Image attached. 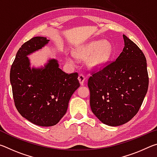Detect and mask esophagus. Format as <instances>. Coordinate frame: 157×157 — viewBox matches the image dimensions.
I'll list each match as a JSON object with an SVG mask.
<instances>
[{
	"label": "esophagus",
	"mask_w": 157,
	"mask_h": 157,
	"mask_svg": "<svg viewBox=\"0 0 157 157\" xmlns=\"http://www.w3.org/2000/svg\"><path fill=\"white\" fill-rule=\"evenodd\" d=\"M85 79L86 78H85V76L84 75H82V74H79L78 76V80L81 85H83L84 82L85 81Z\"/></svg>",
	"instance_id": "1"
}]
</instances>
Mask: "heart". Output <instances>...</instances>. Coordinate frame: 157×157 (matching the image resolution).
Masks as SVG:
<instances>
[{
    "mask_svg": "<svg viewBox=\"0 0 157 157\" xmlns=\"http://www.w3.org/2000/svg\"><path fill=\"white\" fill-rule=\"evenodd\" d=\"M112 45L108 40L92 41L77 48L73 54L75 57L86 59V65L90 68L98 69L104 66L110 59L112 54ZM68 62H73L71 57H68Z\"/></svg>",
    "mask_w": 157,
    "mask_h": 157,
    "instance_id": "heart-1",
    "label": "heart"
}]
</instances>
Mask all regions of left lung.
I'll return each instance as SVG.
<instances>
[{"label": "left lung", "mask_w": 157, "mask_h": 157, "mask_svg": "<svg viewBox=\"0 0 157 157\" xmlns=\"http://www.w3.org/2000/svg\"><path fill=\"white\" fill-rule=\"evenodd\" d=\"M123 39L124 48L116 60L93 73L88 80L92 112L113 127L127 123L138 113L149 84L144 54L124 34Z\"/></svg>", "instance_id": "1"}]
</instances>
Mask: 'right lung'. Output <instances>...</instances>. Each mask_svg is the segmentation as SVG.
Here are the masks:
<instances>
[{
  "label": "right lung",
  "mask_w": 157,
  "mask_h": 157,
  "mask_svg": "<svg viewBox=\"0 0 157 157\" xmlns=\"http://www.w3.org/2000/svg\"><path fill=\"white\" fill-rule=\"evenodd\" d=\"M35 36L18 50L10 70L14 105L23 118L42 127L55 125L65 115L69 100L79 86L78 73H66L57 60L50 59L44 68H30L28 55L48 43Z\"/></svg>",
  "instance_id": "right-lung-1"
}]
</instances>
